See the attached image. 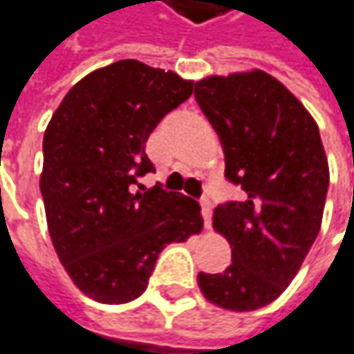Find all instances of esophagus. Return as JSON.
Instances as JSON below:
<instances>
[{
  "instance_id": "34e87169",
  "label": "esophagus",
  "mask_w": 354,
  "mask_h": 354,
  "mask_svg": "<svg viewBox=\"0 0 354 354\" xmlns=\"http://www.w3.org/2000/svg\"><path fill=\"white\" fill-rule=\"evenodd\" d=\"M201 211H203L205 227L209 229V225H211V213H213V205L209 201V197H203V199H201Z\"/></svg>"
}]
</instances>
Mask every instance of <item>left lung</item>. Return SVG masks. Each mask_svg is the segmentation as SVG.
Wrapping results in <instances>:
<instances>
[{
	"label": "left lung",
	"mask_w": 354,
	"mask_h": 354,
	"mask_svg": "<svg viewBox=\"0 0 354 354\" xmlns=\"http://www.w3.org/2000/svg\"><path fill=\"white\" fill-rule=\"evenodd\" d=\"M195 99L221 139L225 177L245 191L213 213L231 265L197 283L221 309H261L289 287L323 223L328 163L319 125L261 69L199 80Z\"/></svg>",
	"instance_id": "1"
}]
</instances>
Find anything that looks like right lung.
Listing matches in <instances>:
<instances>
[{
  "label": "right lung",
  "mask_w": 354,
  "mask_h": 354,
  "mask_svg": "<svg viewBox=\"0 0 354 354\" xmlns=\"http://www.w3.org/2000/svg\"><path fill=\"white\" fill-rule=\"evenodd\" d=\"M191 93L193 81L175 71L121 59L77 81L47 123V229L75 287L97 303L137 299L165 245L203 229L197 201L137 183L155 169L151 131Z\"/></svg>",
  "instance_id": "obj_1"
}]
</instances>
